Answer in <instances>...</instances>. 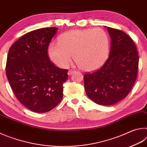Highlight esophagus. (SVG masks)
I'll use <instances>...</instances> for the list:
<instances>
[{"mask_svg": "<svg viewBox=\"0 0 147 147\" xmlns=\"http://www.w3.org/2000/svg\"><path fill=\"white\" fill-rule=\"evenodd\" d=\"M74 71H73V70H69V71H68V75L69 76H70V75H71V74H73V73H74Z\"/></svg>", "mask_w": 147, "mask_h": 147, "instance_id": "1", "label": "esophagus"}]
</instances>
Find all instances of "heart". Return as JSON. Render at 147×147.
<instances>
[{"label":"heart","mask_w":147,"mask_h":147,"mask_svg":"<svg viewBox=\"0 0 147 147\" xmlns=\"http://www.w3.org/2000/svg\"><path fill=\"white\" fill-rule=\"evenodd\" d=\"M109 38L104 30L96 28L74 30L62 34L58 43L48 47L51 60L61 68H65L71 60V54L79 67L93 71L101 67L108 58Z\"/></svg>","instance_id":"obj_1"}]
</instances>
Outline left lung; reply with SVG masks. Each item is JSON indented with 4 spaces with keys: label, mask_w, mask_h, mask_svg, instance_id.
I'll use <instances>...</instances> for the list:
<instances>
[{
    "label": "left lung",
    "mask_w": 147,
    "mask_h": 147,
    "mask_svg": "<svg viewBox=\"0 0 147 147\" xmlns=\"http://www.w3.org/2000/svg\"><path fill=\"white\" fill-rule=\"evenodd\" d=\"M111 38L108 59L99 70L85 74L84 88L92 101L110 106L128 95L136 80L139 56L134 41L120 30L106 27Z\"/></svg>",
    "instance_id": "1"
}]
</instances>
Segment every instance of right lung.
<instances>
[{
	"mask_svg": "<svg viewBox=\"0 0 147 147\" xmlns=\"http://www.w3.org/2000/svg\"><path fill=\"white\" fill-rule=\"evenodd\" d=\"M58 28L30 32L9 48L6 76L15 95L22 104L36 113L51 111L63 98V84L67 69L50 60L48 47Z\"/></svg>",
	"mask_w": 147,
	"mask_h": 147,
	"instance_id": "1",
	"label": "right lung"
}]
</instances>
